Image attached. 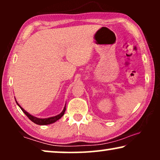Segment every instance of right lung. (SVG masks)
<instances>
[{
  "label": "right lung",
  "mask_w": 160,
  "mask_h": 160,
  "mask_svg": "<svg viewBox=\"0 0 160 160\" xmlns=\"http://www.w3.org/2000/svg\"><path fill=\"white\" fill-rule=\"evenodd\" d=\"M16 102H17V104L19 106V108H21V110L23 111L24 113H25V115L27 116V117L29 118V119L31 120L32 122H34V123L36 124H38V125H47V124H52V123H54V122H57V121H58V120L60 119V118L62 117L63 115H64L65 109H66V108H65V107H66V106H65L62 111L60 113V114H58V115H57V116H54V117H49V118H45V119H42V118H37L36 117H34V116H32L31 114H30V113H28V112H27V111H26L25 109L22 108L20 106H19V103H18V102H17V100H16Z\"/></svg>",
  "instance_id": "add662e5"
}]
</instances>
